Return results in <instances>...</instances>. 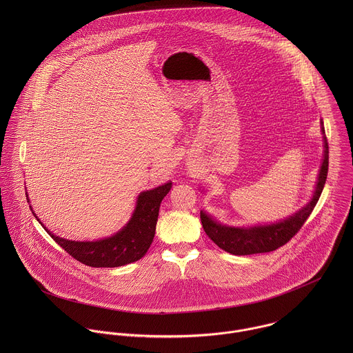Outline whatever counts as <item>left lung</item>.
Returning <instances> with one entry per match:
<instances>
[{"mask_svg": "<svg viewBox=\"0 0 353 353\" xmlns=\"http://www.w3.org/2000/svg\"><path fill=\"white\" fill-rule=\"evenodd\" d=\"M321 132L323 139V157L319 168L315 190L310 201L288 216L276 223L258 224L252 227L224 225L214 220L210 214L201 210V223L206 235L224 252L234 255H250L258 252H269L285 245L301 228L307 217L311 214L323 190L327 168H329V145L325 136L323 121L321 119Z\"/></svg>", "mask_w": 353, "mask_h": 353, "instance_id": "1", "label": "left lung"}]
</instances>
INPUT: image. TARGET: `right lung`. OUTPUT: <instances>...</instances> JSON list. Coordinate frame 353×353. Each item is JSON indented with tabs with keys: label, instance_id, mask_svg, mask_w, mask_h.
I'll return each instance as SVG.
<instances>
[{
	"label": "right lung",
	"instance_id": "obj_1",
	"mask_svg": "<svg viewBox=\"0 0 353 353\" xmlns=\"http://www.w3.org/2000/svg\"><path fill=\"white\" fill-rule=\"evenodd\" d=\"M171 188L172 182L168 181L140 193L130 220L118 232L99 241L79 242L59 238L42 224L32 208L31 210L51 238L74 259L92 268H117L136 262L147 254L154 238L160 203ZM27 202H30L28 194Z\"/></svg>",
	"mask_w": 353,
	"mask_h": 353
}]
</instances>
